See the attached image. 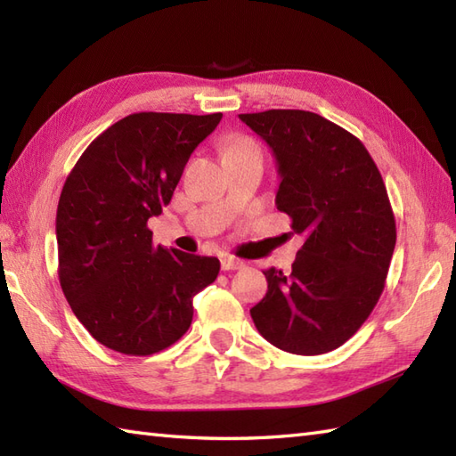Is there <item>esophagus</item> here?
<instances>
[{
	"label": "esophagus",
	"mask_w": 456,
	"mask_h": 456,
	"mask_svg": "<svg viewBox=\"0 0 456 456\" xmlns=\"http://www.w3.org/2000/svg\"><path fill=\"white\" fill-rule=\"evenodd\" d=\"M243 266H245L243 260L233 256V255H223L221 256V268L223 270H239V268H243Z\"/></svg>",
	"instance_id": "34e87169"
}]
</instances>
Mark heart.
<instances>
[{
    "mask_svg": "<svg viewBox=\"0 0 456 456\" xmlns=\"http://www.w3.org/2000/svg\"><path fill=\"white\" fill-rule=\"evenodd\" d=\"M237 152H256V154H260L258 144L253 139L245 137V134H235V137H231L227 141V154H237Z\"/></svg>",
    "mask_w": 456,
    "mask_h": 456,
    "instance_id": "1",
    "label": "heart"
}]
</instances>
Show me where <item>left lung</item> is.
Segmentation results:
<instances>
[{
	"instance_id": "obj_1",
	"label": "left lung",
	"mask_w": 456,
	"mask_h": 456,
	"mask_svg": "<svg viewBox=\"0 0 456 456\" xmlns=\"http://www.w3.org/2000/svg\"><path fill=\"white\" fill-rule=\"evenodd\" d=\"M273 149L276 208L304 233L292 273L268 268L250 317L268 343L323 354L348 341L384 292L395 219L380 170L353 133L302 110L240 113Z\"/></svg>"
}]
</instances>
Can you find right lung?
Listing matches in <instances>:
<instances>
[{"label": "right lung", "mask_w": 456, "mask_h": 456, "mask_svg": "<svg viewBox=\"0 0 456 456\" xmlns=\"http://www.w3.org/2000/svg\"><path fill=\"white\" fill-rule=\"evenodd\" d=\"M221 113L123 118L95 137L68 174L56 209L58 280L78 322L103 346L149 356L188 331L193 296L219 260L152 243L193 149Z\"/></svg>", "instance_id": "obj_1"}]
</instances>
